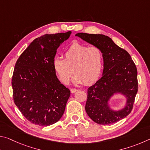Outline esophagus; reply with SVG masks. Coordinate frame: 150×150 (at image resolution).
Returning a JSON list of instances; mask_svg holds the SVG:
<instances>
[{"instance_id":"obj_1","label":"esophagus","mask_w":150,"mask_h":150,"mask_svg":"<svg viewBox=\"0 0 150 150\" xmlns=\"http://www.w3.org/2000/svg\"><path fill=\"white\" fill-rule=\"evenodd\" d=\"M70 91H71V93H75V92H77V89H76V88H71V89Z\"/></svg>"}]
</instances>
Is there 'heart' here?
I'll return each mask as SVG.
<instances>
[{"instance_id": "1", "label": "heart", "mask_w": 150, "mask_h": 150, "mask_svg": "<svg viewBox=\"0 0 150 150\" xmlns=\"http://www.w3.org/2000/svg\"><path fill=\"white\" fill-rule=\"evenodd\" d=\"M52 65L63 84L69 83L73 69L75 73L72 78L73 84L85 83L88 85L95 83L100 77L103 67V54L97 47H88L75 42L66 50L65 59L55 57Z\"/></svg>"}]
</instances>
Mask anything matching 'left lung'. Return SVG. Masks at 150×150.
<instances>
[{
	"label": "left lung",
	"mask_w": 150,
	"mask_h": 150,
	"mask_svg": "<svg viewBox=\"0 0 150 150\" xmlns=\"http://www.w3.org/2000/svg\"><path fill=\"white\" fill-rule=\"evenodd\" d=\"M75 36L98 47L103 54L102 77L87 89L85 110L88 116L103 125L126 117L132 110L138 92V72L130 54L107 35L78 33ZM118 93L126 98V103L122 109L114 110L109 102Z\"/></svg>",
	"instance_id": "8db88e82"
}]
</instances>
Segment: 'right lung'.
<instances>
[{
    "instance_id": "obj_1",
    "label": "right lung",
    "mask_w": 150,
    "mask_h": 150,
    "mask_svg": "<svg viewBox=\"0 0 150 150\" xmlns=\"http://www.w3.org/2000/svg\"><path fill=\"white\" fill-rule=\"evenodd\" d=\"M71 34H45L35 39L15 65L12 79L14 102L33 124L50 126L64 113L71 93L57 79L52 63L57 48Z\"/></svg>"
}]
</instances>
